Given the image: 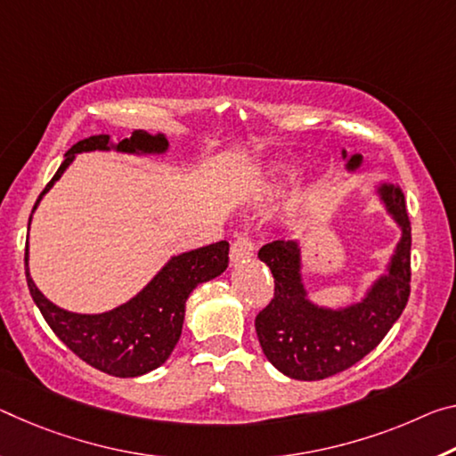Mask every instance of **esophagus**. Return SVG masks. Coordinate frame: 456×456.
<instances>
[{"instance_id": "esophagus-1", "label": "esophagus", "mask_w": 456, "mask_h": 456, "mask_svg": "<svg viewBox=\"0 0 456 456\" xmlns=\"http://www.w3.org/2000/svg\"><path fill=\"white\" fill-rule=\"evenodd\" d=\"M254 256V243L248 237H240V240H235L233 245H231V251H229V257H231V264H240L245 262V259H249Z\"/></svg>"}]
</instances>
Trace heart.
Returning a JSON list of instances; mask_svg holds the SVG:
<instances>
[{
	"label": "heart",
	"instance_id": "b5f03b06",
	"mask_svg": "<svg viewBox=\"0 0 456 456\" xmlns=\"http://www.w3.org/2000/svg\"><path fill=\"white\" fill-rule=\"evenodd\" d=\"M290 170H292V166H288V164H278L276 168H273L272 176H273V178H281V176L290 175Z\"/></svg>",
	"mask_w": 456,
	"mask_h": 456
}]
</instances>
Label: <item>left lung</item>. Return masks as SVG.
Here are the masks:
<instances>
[{"label": "left lung", "mask_w": 456, "mask_h": 456, "mask_svg": "<svg viewBox=\"0 0 456 456\" xmlns=\"http://www.w3.org/2000/svg\"><path fill=\"white\" fill-rule=\"evenodd\" d=\"M345 168L355 172L361 154H346ZM373 194L400 229V240L361 300L345 306H322L310 300L302 273V243L272 241L257 257L270 267L276 292L256 316V332L267 361L288 378L316 381L341 373L381 343L400 319L410 296L411 227L403 192L394 183L375 184Z\"/></svg>", "instance_id": "obj_1"}]
</instances>
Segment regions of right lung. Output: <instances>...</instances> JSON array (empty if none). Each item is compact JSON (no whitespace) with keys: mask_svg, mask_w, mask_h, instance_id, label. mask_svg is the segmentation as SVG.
I'll return each mask as SVG.
<instances>
[{"mask_svg":"<svg viewBox=\"0 0 456 456\" xmlns=\"http://www.w3.org/2000/svg\"><path fill=\"white\" fill-rule=\"evenodd\" d=\"M111 150L134 156H164L170 150V143L162 132L148 134L146 129H134L132 137L118 142H113L107 134L86 137L64 154L61 168L40 192L32 213L38 208L45 194L56 184V180L75 162L77 154ZM28 231H30V223H28ZM28 262H30V249L26 245L28 288L54 335L77 357H81L95 370L110 373L113 378H137V375L158 370L175 351L180 332H183L186 300L202 281L221 276L227 270L229 243L216 241L172 256L134 298L99 314L70 313L67 308L56 306L34 284Z\"/></svg>","mask_w":456,"mask_h":456,"instance_id":"add662e5","label":"right lung"}]
</instances>
